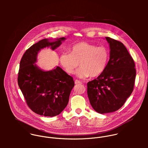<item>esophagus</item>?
Returning <instances> with one entry per match:
<instances>
[{
  "label": "esophagus",
  "mask_w": 148,
  "mask_h": 148,
  "mask_svg": "<svg viewBox=\"0 0 148 148\" xmlns=\"http://www.w3.org/2000/svg\"><path fill=\"white\" fill-rule=\"evenodd\" d=\"M75 84H82L80 81L77 80H76L75 81Z\"/></svg>",
  "instance_id": "obj_1"
}]
</instances>
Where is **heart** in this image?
Here are the masks:
<instances>
[{
    "instance_id": "heart-1",
    "label": "heart",
    "mask_w": 148,
    "mask_h": 148,
    "mask_svg": "<svg viewBox=\"0 0 148 148\" xmlns=\"http://www.w3.org/2000/svg\"><path fill=\"white\" fill-rule=\"evenodd\" d=\"M70 51L59 56L60 63L68 74L75 73L79 63L81 67L76 75L80 79L99 76L106 69L109 58V51L106 47L82 42L73 45Z\"/></svg>"
}]
</instances>
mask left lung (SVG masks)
<instances>
[{
    "mask_svg": "<svg viewBox=\"0 0 148 148\" xmlns=\"http://www.w3.org/2000/svg\"><path fill=\"white\" fill-rule=\"evenodd\" d=\"M109 60L104 71L87 84L90 104L100 114L115 112L132 94L136 79L134 60L122 42L106 37Z\"/></svg>",
    "mask_w": 148,
    "mask_h": 148,
    "instance_id": "obj_1",
    "label": "left lung"
}]
</instances>
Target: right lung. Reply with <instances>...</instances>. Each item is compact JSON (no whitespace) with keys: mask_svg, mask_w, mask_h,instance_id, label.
<instances>
[{"mask_svg":"<svg viewBox=\"0 0 148 148\" xmlns=\"http://www.w3.org/2000/svg\"><path fill=\"white\" fill-rule=\"evenodd\" d=\"M65 39H42L29 48L21 60L19 86L27 105L39 115L53 117L59 114L67 106L75 86L72 77L60 67L56 66L52 70L44 71L36 64L41 49L47 47L53 51Z\"/></svg>","mask_w":148,"mask_h":148,"instance_id":"1","label":"right lung"}]
</instances>
